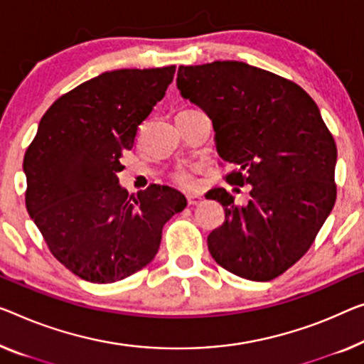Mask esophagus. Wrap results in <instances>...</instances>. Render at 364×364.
<instances>
[{
    "mask_svg": "<svg viewBox=\"0 0 364 364\" xmlns=\"http://www.w3.org/2000/svg\"><path fill=\"white\" fill-rule=\"evenodd\" d=\"M186 200L189 205H198L203 200V196H199V194H186Z\"/></svg>",
    "mask_w": 364,
    "mask_h": 364,
    "instance_id": "obj_1",
    "label": "esophagus"
}]
</instances>
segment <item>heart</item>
<instances>
[{"label":"heart","instance_id":"heart-1","mask_svg":"<svg viewBox=\"0 0 364 364\" xmlns=\"http://www.w3.org/2000/svg\"><path fill=\"white\" fill-rule=\"evenodd\" d=\"M175 181L181 184L183 188L196 186V176H194V168H180L175 173Z\"/></svg>","mask_w":364,"mask_h":364}]
</instances>
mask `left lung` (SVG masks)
<instances>
[{
  "mask_svg": "<svg viewBox=\"0 0 364 364\" xmlns=\"http://www.w3.org/2000/svg\"><path fill=\"white\" fill-rule=\"evenodd\" d=\"M184 100L208 114L217 154L235 166L225 180L250 184L234 203L215 188L225 220L208 247L222 268L271 281L306 255L337 199V145L311 96L294 81L235 60L178 68Z\"/></svg>",
  "mask_w": 364,
  "mask_h": 364,
  "instance_id": "obj_1",
  "label": "left lung"
}]
</instances>
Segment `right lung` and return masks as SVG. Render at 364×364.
I'll list each match as a JSON object with an SVG mask.
<instances>
[{
	"label": "right lung",
	"mask_w": 364,
	"mask_h": 364,
	"mask_svg": "<svg viewBox=\"0 0 364 364\" xmlns=\"http://www.w3.org/2000/svg\"><path fill=\"white\" fill-rule=\"evenodd\" d=\"M175 72L122 68L85 81L48 107L26 150L27 213L53 257L81 279L107 284L147 267L166 220L186 208L170 186L129 194L117 178Z\"/></svg>",
	"instance_id": "obj_1"
}]
</instances>
